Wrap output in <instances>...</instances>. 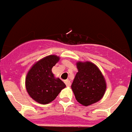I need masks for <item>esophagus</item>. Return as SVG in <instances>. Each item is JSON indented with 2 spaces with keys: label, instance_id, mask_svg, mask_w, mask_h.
<instances>
[{
  "label": "esophagus",
  "instance_id": "esophagus-1",
  "mask_svg": "<svg viewBox=\"0 0 132 132\" xmlns=\"http://www.w3.org/2000/svg\"><path fill=\"white\" fill-rule=\"evenodd\" d=\"M64 82H65V84H66V85L67 87H70V86L71 85V82H70V81L69 80H66L64 81Z\"/></svg>",
  "mask_w": 132,
  "mask_h": 132
}]
</instances>
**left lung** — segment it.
<instances>
[{
    "label": "left lung",
    "mask_w": 132,
    "mask_h": 132,
    "mask_svg": "<svg viewBox=\"0 0 132 132\" xmlns=\"http://www.w3.org/2000/svg\"><path fill=\"white\" fill-rule=\"evenodd\" d=\"M78 72L71 88L76 101L84 106L100 101L105 95L107 84L102 72L91 62H77Z\"/></svg>",
    "instance_id": "8db88e82"
}]
</instances>
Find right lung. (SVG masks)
I'll return each mask as SVG.
<instances>
[{
  "instance_id": "right-lung-1",
  "label": "right lung",
  "mask_w": 132,
  "mask_h": 132,
  "mask_svg": "<svg viewBox=\"0 0 132 132\" xmlns=\"http://www.w3.org/2000/svg\"><path fill=\"white\" fill-rule=\"evenodd\" d=\"M60 60V57L50 55L36 62L25 77V87L29 95L40 104L50 103L66 87L59 78H56L52 71L53 66Z\"/></svg>"
}]
</instances>
